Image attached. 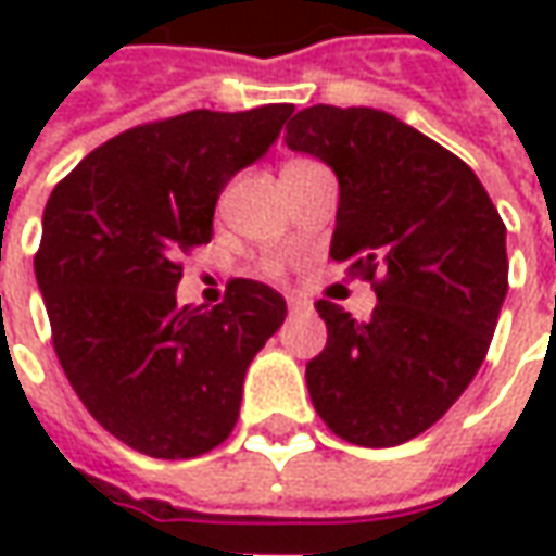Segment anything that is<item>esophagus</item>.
Instances as JSON below:
<instances>
[{"instance_id":"1","label":"esophagus","mask_w":556,"mask_h":556,"mask_svg":"<svg viewBox=\"0 0 556 556\" xmlns=\"http://www.w3.org/2000/svg\"><path fill=\"white\" fill-rule=\"evenodd\" d=\"M312 303L309 300H303V296H288V312L290 315H296V312H309Z\"/></svg>"}]
</instances>
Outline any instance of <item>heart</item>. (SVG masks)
Returning <instances> with one entry per match:
<instances>
[{"label":"heart","instance_id":"1","mask_svg":"<svg viewBox=\"0 0 556 556\" xmlns=\"http://www.w3.org/2000/svg\"><path fill=\"white\" fill-rule=\"evenodd\" d=\"M271 275H278V268H271Z\"/></svg>","mask_w":556,"mask_h":556}]
</instances>
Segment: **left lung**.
I'll return each instance as SVG.
<instances>
[{
    "mask_svg": "<svg viewBox=\"0 0 556 556\" xmlns=\"http://www.w3.org/2000/svg\"><path fill=\"white\" fill-rule=\"evenodd\" d=\"M285 141L337 173L331 256L377 293L368 321L315 303L328 346L306 365L312 405L353 445H402L480 371L507 296V228L477 173L393 114L315 104Z\"/></svg>",
    "mask_w": 556,
    "mask_h": 556,
    "instance_id": "left-lung-1",
    "label": "left lung"
}]
</instances>
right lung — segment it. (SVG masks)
I'll use <instances>...</instances> for the list:
<instances>
[{"mask_svg":"<svg viewBox=\"0 0 556 556\" xmlns=\"http://www.w3.org/2000/svg\"><path fill=\"white\" fill-rule=\"evenodd\" d=\"M290 104L188 111L126 129L54 185L36 285L58 362L79 402L151 458H198L235 430L253 355L288 303L235 278L210 312L176 303L179 256L210 244L235 173L278 139Z\"/></svg>","mask_w":556,"mask_h":556,"instance_id":"1","label":"right lung"}]
</instances>
